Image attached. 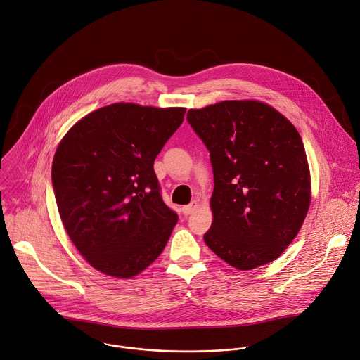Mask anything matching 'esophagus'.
<instances>
[{
    "label": "esophagus",
    "mask_w": 360,
    "mask_h": 360,
    "mask_svg": "<svg viewBox=\"0 0 360 360\" xmlns=\"http://www.w3.org/2000/svg\"><path fill=\"white\" fill-rule=\"evenodd\" d=\"M196 208H198V202H196V200H192L189 205H186V207L182 208V212H184L185 217H188V215H191Z\"/></svg>",
    "instance_id": "1"
}]
</instances>
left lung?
Segmentation results:
<instances>
[{
  "label": "left lung",
  "instance_id": "8db88e82",
  "mask_svg": "<svg viewBox=\"0 0 360 360\" xmlns=\"http://www.w3.org/2000/svg\"><path fill=\"white\" fill-rule=\"evenodd\" d=\"M186 120L210 150L214 221L203 235L215 255L249 271L275 261L311 203V174L296 128L258 101H222Z\"/></svg>",
  "mask_w": 360,
  "mask_h": 360
}]
</instances>
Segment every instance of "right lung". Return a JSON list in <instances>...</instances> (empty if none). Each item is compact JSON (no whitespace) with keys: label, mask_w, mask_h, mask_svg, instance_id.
I'll use <instances>...</instances> for the list:
<instances>
[{"label":"right lung","mask_w":360,"mask_h":360,"mask_svg":"<svg viewBox=\"0 0 360 360\" xmlns=\"http://www.w3.org/2000/svg\"><path fill=\"white\" fill-rule=\"evenodd\" d=\"M185 111L120 102L84 117L58 145L51 178L60 217L96 271L132 278L164 250L178 215L153 161Z\"/></svg>","instance_id":"add662e5"}]
</instances>
